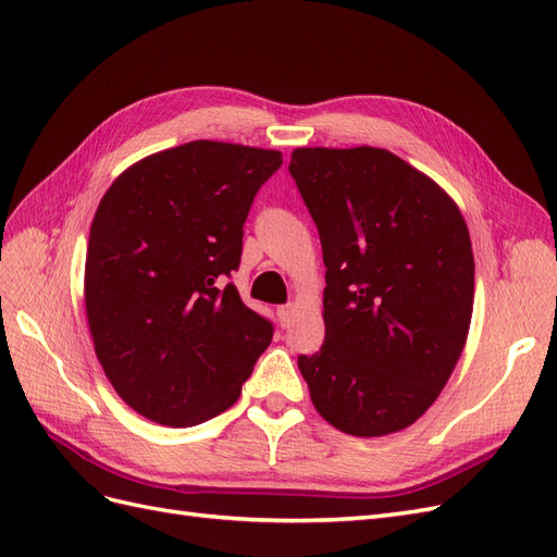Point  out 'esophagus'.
<instances>
[{
	"label": "esophagus",
	"mask_w": 557,
	"mask_h": 557,
	"mask_svg": "<svg viewBox=\"0 0 557 557\" xmlns=\"http://www.w3.org/2000/svg\"><path fill=\"white\" fill-rule=\"evenodd\" d=\"M293 313H295V309H293L290 305H285V307H278V309H276V315H278V323H281V327H290V323H293Z\"/></svg>",
	"instance_id": "esophagus-1"
}]
</instances>
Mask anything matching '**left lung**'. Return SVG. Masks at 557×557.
I'll return each mask as SVG.
<instances>
[{
	"label": "left lung",
	"instance_id": "obj_1",
	"mask_svg": "<svg viewBox=\"0 0 557 557\" xmlns=\"http://www.w3.org/2000/svg\"><path fill=\"white\" fill-rule=\"evenodd\" d=\"M288 172L327 267L325 342L297 358L313 407L352 436L409 428L467 342L474 252L465 218L383 148H297Z\"/></svg>",
	"mask_w": 557,
	"mask_h": 557
}]
</instances>
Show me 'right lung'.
Instances as JSON below:
<instances>
[{
	"label": "right lung",
	"mask_w": 557,
	"mask_h": 557,
	"mask_svg": "<svg viewBox=\"0 0 557 557\" xmlns=\"http://www.w3.org/2000/svg\"><path fill=\"white\" fill-rule=\"evenodd\" d=\"M278 150L190 141L132 164L102 197L86 256V311L104 374L170 428L230 409L272 344L237 272L244 223Z\"/></svg>",
	"instance_id": "add662e5"
}]
</instances>
